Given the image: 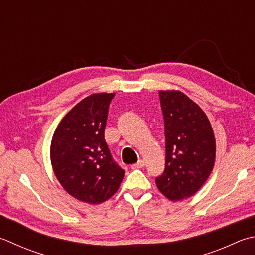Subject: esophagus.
Segmentation results:
<instances>
[{"label":"esophagus","mask_w":255,"mask_h":255,"mask_svg":"<svg viewBox=\"0 0 255 255\" xmlns=\"http://www.w3.org/2000/svg\"><path fill=\"white\" fill-rule=\"evenodd\" d=\"M143 167H144V161L141 160V159H140V160H138L137 163H134L131 166L132 169H140V168H143Z\"/></svg>","instance_id":"esophagus-1"}]
</instances>
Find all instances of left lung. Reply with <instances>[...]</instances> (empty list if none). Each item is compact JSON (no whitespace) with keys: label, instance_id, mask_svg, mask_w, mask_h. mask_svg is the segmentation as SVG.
Returning <instances> with one entry per match:
<instances>
[{"label":"left lung","instance_id":"left-lung-1","mask_svg":"<svg viewBox=\"0 0 255 255\" xmlns=\"http://www.w3.org/2000/svg\"><path fill=\"white\" fill-rule=\"evenodd\" d=\"M166 136V167L156 184L169 200L193 196L216 162L213 129L199 105L180 91H159Z\"/></svg>","mask_w":255,"mask_h":255}]
</instances>
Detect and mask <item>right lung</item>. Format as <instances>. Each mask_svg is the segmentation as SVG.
<instances>
[{
	"mask_svg": "<svg viewBox=\"0 0 255 255\" xmlns=\"http://www.w3.org/2000/svg\"><path fill=\"white\" fill-rule=\"evenodd\" d=\"M115 93L85 97L69 111L54 131L53 171L68 194L79 201L99 204L117 192L125 171L113 160L104 131Z\"/></svg>",
	"mask_w": 255,
	"mask_h": 255,
	"instance_id": "right-lung-1",
	"label": "right lung"
}]
</instances>
